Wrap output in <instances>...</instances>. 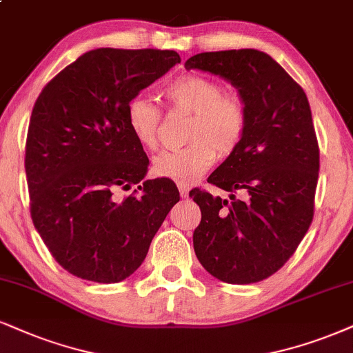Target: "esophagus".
<instances>
[{
  "label": "esophagus",
  "mask_w": 353,
  "mask_h": 353,
  "mask_svg": "<svg viewBox=\"0 0 353 353\" xmlns=\"http://www.w3.org/2000/svg\"><path fill=\"white\" fill-rule=\"evenodd\" d=\"M178 191H180L181 198H186V196H188L190 186H188V185H185V183H178Z\"/></svg>",
  "instance_id": "obj_1"
}]
</instances>
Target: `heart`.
I'll use <instances>...</instances> for the list:
<instances>
[{
    "mask_svg": "<svg viewBox=\"0 0 353 353\" xmlns=\"http://www.w3.org/2000/svg\"><path fill=\"white\" fill-rule=\"evenodd\" d=\"M175 110L193 114L183 150L162 152L154 159L157 176L193 183L216 162L217 155L229 157L239 149L247 129V108L241 97L224 93L217 81L203 75H183L163 90ZM128 125L143 149L155 150L162 112L150 98L137 97L128 104Z\"/></svg>",
    "mask_w": 353,
    "mask_h": 353,
    "instance_id": "1",
    "label": "heart"
}]
</instances>
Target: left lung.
I'll return each mask as SVG.
<instances>
[{
  "label": "left lung",
  "mask_w": 353,
  "mask_h": 353,
  "mask_svg": "<svg viewBox=\"0 0 353 353\" xmlns=\"http://www.w3.org/2000/svg\"><path fill=\"white\" fill-rule=\"evenodd\" d=\"M185 67L228 80L247 108L242 143L208 178L229 199L190 191L201 210L194 254L217 280L262 281L288 262L314 214L319 145L310 101L280 63L255 49L203 52Z\"/></svg>",
  "instance_id": "obj_1"
}]
</instances>
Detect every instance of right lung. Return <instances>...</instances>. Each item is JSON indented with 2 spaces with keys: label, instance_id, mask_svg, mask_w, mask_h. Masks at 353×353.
<instances>
[{
  "label": "right lung",
  "instance_id": "right-lung-1",
  "mask_svg": "<svg viewBox=\"0 0 353 353\" xmlns=\"http://www.w3.org/2000/svg\"><path fill=\"white\" fill-rule=\"evenodd\" d=\"M180 62L175 50L94 49L39 94L24 162L30 217L72 275L125 280L180 201L168 178L142 181L149 159L125 117L128 104ZM132 188L129 197L119 196Z\"/></svg>",
  "mask_w": 353,
  "mask_h": 353
}]
</instances>
